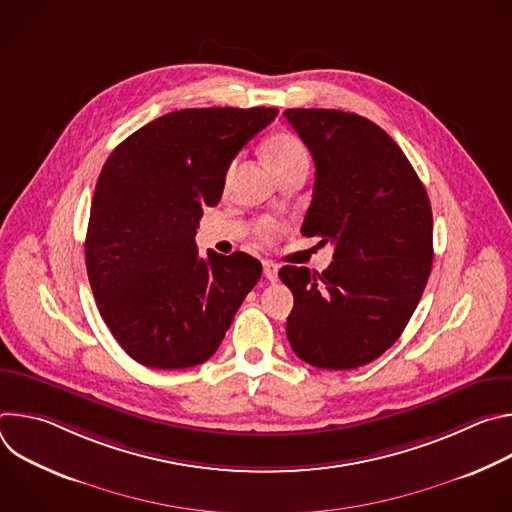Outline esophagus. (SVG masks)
Returning a JSON list of instances; mask_svg holds the SVG:
<instances>
[{
  "instance_id": "obj_1",
  "label": "esophagus",
  "mask_w": 512,
  "mask_h": 512,
  "mask_svg": "<svg viewBox=\"0 0 512 512\" xmlns=\"http://www.w3.org/2000/svg\"><path fill=\"white\" fill-rule=\"evenodd\" d=\"M277 265L273 261H265L263 263V275L269 279V281H277Z\"/></svg>"
}]
</instances>
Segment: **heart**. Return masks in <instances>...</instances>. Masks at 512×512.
Wrapping results in <instances>:
<instances>
[{
	"label": "heart",
	"mask_w": 512,
	"mask_h": 512,
	"mask_svg": "<svg viewBox=\"0 0 512 512\" xmlns=\"http://www.w3.org/2000/svg\"><path fill=\"white\" fill-rule=\"evenodd\" d=\"M263 152L267 158L269 168L273 170V174L277 176L279 172L298 166V164H310V156L306 145L291 133H273L267 137ZM279 233V225L273 221H261L257 227V237L261 241H271L275 239Z\"/></svg>",
	"instance_id": "b5f03b06"
}]
</instances>
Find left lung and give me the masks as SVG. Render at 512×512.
Segmentation results:
<instances>
[{
    "label": "left lung",
    "mask_w": 512,
    "mask_h": 512,
    "mask_svg": "<svg viewBox=\"0 0 512 512\" xmlns=\"http://www.w3.org/2000/svg\"><path fill=\"white\" fill-rule=\"evenodd\" d=\"M316 164L302 235L334 245L322 273L285 265L294 294L287 340L312 367L350 371L373 362L405 330L433 261L427 192L379 125L338 109H287Z\"/></svg>",
    "instance_id": "8db88e82"
}]
</instances>
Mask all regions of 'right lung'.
I'll list each match as a JSON object with an SVG mask.
<instances>
[{
  "mask_svg": "<svg viewBox=\"0 0 512 512\" xmlns=\"http://www.w3.org/2000/svg\"><path fill=\"white\" fill-rule=\"evenodd\" d=\"M275 107L180 109L131 133L107 158L85 241L97 308L143 367H196L221 346L261 263L237 251L200 257L204 206L223 196L243 145Z\"/></svg>",
  "mask_w": 512,
  "mask_h": 512,
  "instance_id": "obj_1",
  "label": "right lung"
}]
</instances>
